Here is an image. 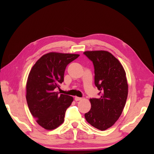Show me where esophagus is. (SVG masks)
<instances>
[{
    "label": "esophagus",
    "instance_id": "obj_1",
    "mask_svg": "<svg viewBox=\"0 0 154 154\" xmlns=\"http://www.w3.org/2000/svg\"><path fill=\"white\" fill-rule=\"evenodd\" d=\"M74 100H75V101H80V100H82V97H75V98H74Z\"/></svg>",
    "mask_w": 154,
    "mask_h": 154
}]
</instances>
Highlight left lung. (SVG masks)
I'll return each instance as SVG.
<instances>
[{
	"mask_svg": "<svg viewBox=\"0 0 154 154\" xmlns=\"http://www.w3.org/2000/svg\"><path fill=\"white\" fill-rule=\"evenodd\" d=\"M94 67V83L100 98L90 99L91 109L85 114L92 127L105 130L122 115L128 96L126 72L119 60L106 51H85Z\"/></svg>",
	"mask_w": 154,
	"mask_h": 154,
	"instance_id": "8db88e82",
	"label": "left lung"
}]
</instances>
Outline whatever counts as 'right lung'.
Returning a JSON list of instances; mask_svg holds the SVG:
<instances>
[{"label":"right lung","instance_id":"obj_1","mask_svg":"<svg viewBox=\"0 0 154 154\" xmlns=\"http://www.w3.org/2000/svg\"><path fill=\"white\" fill-rule=\"evenodd\" d=\"M79 54L51 52L32 66L26 83V100L30 112L42 127L53 130L64 122L65 113L73 97L59 94L56 88L63 82L67 65Z\"/></svg>","mask_w":154,"mask_h":154}]
</instances>
